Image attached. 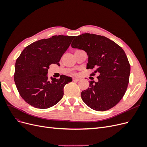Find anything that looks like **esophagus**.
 I'll return each mask as SVG.
<instances>
[{"mask_svg":"<svg viewBox=\"0 0 147 147\" xmlns=\"http://www.w3.org/2000/svg\"><path fill=\"white\" fill-rule=\"evenodd\" d=\"M80 79L79 78H73V81L74 82H78Z\"/></svg>","mask_w":147,"mask_h":147,"instance_id":"1","label":"esophagus"}]
</instances>
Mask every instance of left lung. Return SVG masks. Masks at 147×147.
<instances>
[{
	"instance_id": "left-lung-1",
	"label": "left lung",
	"mask_w": 147,
	"mask_h": 147,
	"mask_svg": "<svg viewBox=\"0 0 147 147\" xmlns=\"http://www.w3.org/2000/svg\"><path fill=\"white\" fill-rule=\"evenodd\" d=\"M71 47L84 50L88 56L86 69H95L92 76L99 73L98 81H90L82 92V100L94 111L111 109L123 97L129 84L130 65L124 51L109 38L90 34L76 36Z\"/></svg>"
}]
</instances>
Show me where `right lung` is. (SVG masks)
<instances>
[{"mask_svg": "<svg viewBox=\"0 0 147 147\" xmlns=\"http://www.w3.org/2000/svg\"><path fill=\"white\" fill-rule=\"evenodd\" d=\"M74 36L55 35L30 44L17 58L14 82L20 96L27 103L38 109H47L57 104L63 95V88L72 81L62 75L48 79V69L59 61L69 47Z\"/></svg>", "mask_w": 147, "mask_h": 147, "instance_id": "1", "label": "right lung"}]
</instances>
